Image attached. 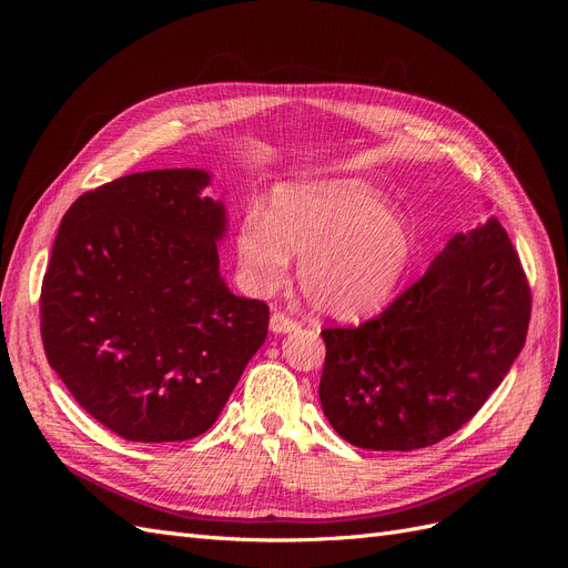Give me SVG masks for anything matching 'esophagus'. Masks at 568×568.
<instances>
[{
    "mask_svg": "<svg viewBox=\"0 0 568 568\" xmlns=\"http://www.w3.org/2000/svg\"><path fill=\"white\" fill-rule=\"evenodd\" d=\"M268 329H272L274 334H290V332L300 329V322L292 320L290 315H285L281 311H274L272 320H268Z\"/></svg>",
    "mask_w": 568,
    "mask_h": 568,
    "instance_id": "34e87169",
    "label": "esophagus"
}]
</instances>
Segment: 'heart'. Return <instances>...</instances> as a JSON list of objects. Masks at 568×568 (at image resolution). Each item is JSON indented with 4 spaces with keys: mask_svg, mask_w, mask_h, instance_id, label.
<instances>
[{
    "mask_svg": "<svg viewBox=\"0 0 568 568\" xmlns=\"http://www.w3.org/2000/svg\"><path fill=\"white\" fill-rule=\"evenodd\" d=\"M416 253L409 219L362 179H317L281 186L268 214L253 209L239 225L236 257L246 285L276 290L292 255L308 302L341 320L382 311Z\"/></svg>",
    "mask_w": 568,
    "mask_h": 568,
    "instance_id": "obj_1",
    "label": "heart"
}]
</instances>
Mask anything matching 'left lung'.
Segmentation results:
<instances>
[{
	"label": "left lung",
	"instance_id": "obj_1",
	"mask_svg": "<svg viewBox=\"0 0 568 568\" xmlns=\"http://www.w3.org/2000/svg\"><path fill=\"white\" fill-rule=\"evenodd\" d=\"M531 294L501 223L458 232L428 272L356 329H324L320 403L359 449L412 452L454 435L520 354Z\"/></svg>",
	"mask_w": 568,
	"mask_h": 568
}]
</instances>
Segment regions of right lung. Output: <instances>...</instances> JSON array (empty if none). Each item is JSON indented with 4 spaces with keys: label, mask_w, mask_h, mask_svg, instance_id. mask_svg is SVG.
Here are the masks:
<instances>
[{
    "label": "right lung",
    "mask_w": 568,
    "mask_h": 568,
    "mask_svg": "<svg viewBox=\"0 0 568 568\" xmlns=\"http://www.w3.org/2000/svg\"><path fill=\"white\" fill-rule=\"evenodd\" d=\"M206 170H149L80 195L41 287L48 364L99 424L129 442L214 426L268 329L264 302L227 290L221 200Z\"/></svg>",
    "instance_id": "right-lung-1"
}]
</instances>
